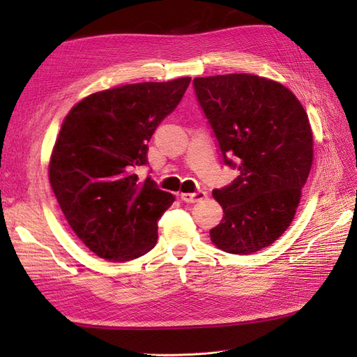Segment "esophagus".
I'll return each instance as SVG.
<instances>
[{"instance_id":"esophagus-1","label":"esophagus","mask_w":357,"mask_h":357,"mask_svg":"<svg viewBox=\"0 0 357 357\" xmlns=\"http://www.w3.org/2000/svg\"><path fill=\"white\" fill-rule=\"evenodd\" d=\"M205 196H206V193L204 190H197L195 193H181L180 199L186 204H195V202L202 201V199H205Z\"/></svg>"}]
</instances>
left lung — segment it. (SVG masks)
I'll return each instance as SVG.
<instances>
[{"label": "left lung", "mask_w": 357, "mask_h": 357, "mask_svg": "<svg viewBox=\"0 0 357 357\" xmlns=\"http://www.w3.org/2000/svg\"><path fill=\"white\" fill-rule=\"evenodd\" d=\"M193 88L222 164L238 171L212 192L224 217L211 240L227 253H255L294 218L313 158L307 116L286 86L255 75L196 77Z\"/></svg>", "instance_id": "left-lung-1"}]
</instances>
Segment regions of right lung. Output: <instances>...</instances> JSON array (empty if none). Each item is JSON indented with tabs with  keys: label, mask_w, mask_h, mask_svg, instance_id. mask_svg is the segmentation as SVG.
<instances>
[{
	"label": "right lung",
	"mask_w": 357,
	"mask_h": 357,
	"mask_svg": "<svg viewBox=\"0 0 357 357\" xmlns=\"http://www.w3.org/2000/svg\"><path fill=\"white\" fill-rule=\"evenodd\" d=\"M189 83L181 77L96 92L66 117L50 183L70 227L99 258L132 261L156 245L158 221L176 197L135 171L146 165L148 142Z\"/></svg>",
	"instance_id": "right-lung-1"
}]
</instances>
